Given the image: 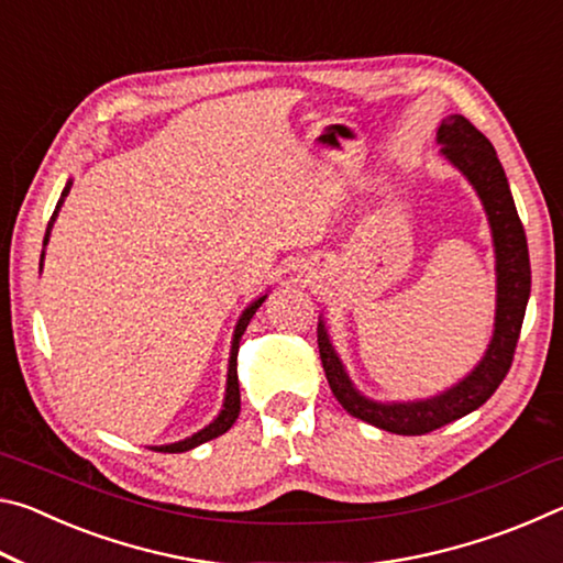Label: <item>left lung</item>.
I'll return each mask as SVG.
<instances>
[{
  "label": "left lung",
  "mask_w": 563,
  "mask_h": 563,
  "mask_svg": "<svg viewBox=\"0 0 563 563\" xmlns=\"http://www.w3.org/2000/svg\"><path fill=\"white\" fill-rule=\"evenodd\" d=\"M440 156L470 180L474 194L479 196L487 213L492 245H494V273H497V310H494V332L482 360L466 373L460 383L446 387L444 393L422 399H397V402H379L362 395L352 383L345 365L332 345L325 320L318 322V347L325 377L332 395L352 417L375 424L393 434H427L454 422L464 415L479 409L497 393L501 379L511 367L514 350H517L519 330L527 312L531 292L529 247L523 225L514 206L507 174L497 158V151L482 131H476L460 113L442 119L437 129Z\"/></svg>",
  "instance_id": "8db88e82"
}]
</instances>
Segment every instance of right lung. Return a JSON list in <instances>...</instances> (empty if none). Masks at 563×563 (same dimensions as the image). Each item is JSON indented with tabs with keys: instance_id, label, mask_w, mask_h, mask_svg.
<instances>
[{
	"instance_id": "add662e5",
	"label": "right lung",
	"mask_w": 563,
	"mask_h": 563,
	"mask_svg": "<svg viewBox=\"0 0 563 563\" xmlns=\"http://www.w3.org/2000/svg\"><path fill=\"white\" fill-rule=\"evenodd\" d=\"M71 184H74L71 178L66 180V186H64V190H62L59 201H56V208H54V213H52V221H49V225H46L44 247H46V243H49L54 221H56V216H59V211H62L64 198L69 196ZM42 265H44V251H42V258H40V271H42ZM265 298H268V292L258 295V298H255V300H253L251 305H247V308L241 312V318H238V322H235L233 340H231V357H228V379H225L223 409H221V412H218V417L213 419L211 424H206L203 430H198L196 434L186 437V440L170 442V444H161V446H151V450H154V452H168V454L188 452V450H194V446L203 444V442H208V440H216V437H221L223 432L231 430L233 422L238 419V412H241V389H238V347H241V338H243V332H245V328H247V322H251V318L255 316V310L261 308V305L265 302Z\"/></svg>"
}]
</instances>
